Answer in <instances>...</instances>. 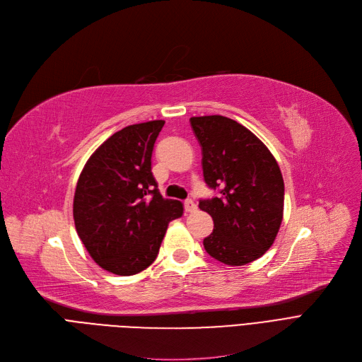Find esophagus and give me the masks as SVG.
I'll return each mask as SVG.
<instances>
[{
	"label": "esophagus",
	"instance_id": "1",
	"mask_svg": "<svg viewBox=\"0 0 362 362\" xmlns=\"http://www.w3.org/2000/svg\"><path fill=\"white\" fill-rule=\"evenodd\" d=\"M197 204H195V201L194 199H186L185 201V210L187 211V213H195L197 211Z\"/></svg>",
	"mask_w": 362,
	"mask_h": 362
}]
</instances>
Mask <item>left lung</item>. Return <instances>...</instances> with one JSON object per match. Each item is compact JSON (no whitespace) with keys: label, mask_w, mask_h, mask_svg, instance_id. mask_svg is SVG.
Listing matches in <instances>:
<instances>
[{"label":"left lung","mask_w":362,"mask_h":362,"mask_svg":"<svg viewBox=\"0 0 362 362\" xmlns=\"http://www.w3.org/2000/svg\"><path fill=\"white\" fill-rule=\"evenodd\" d=\"M202 149L208 187L218 192L199 199L214 229L204 248L227 265H245L273 245L283 218L284 183L269 148L238 122L223 116L192 117Z\"/></svg>","instance_id":"obj_1"}]
</instances>
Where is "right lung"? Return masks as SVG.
<instances>
[{
  "label": "right lung",
  "instance_id": "right-lung-1",
  "mask_svg": "<svg viewBox=\"0 0 362 362\" xmlns=\"http://www.w3.org/2000/svg\"><path fill=\"white\" fill-rule=\"evenodd\" d=\"M163 126L154 120L114 133L90 156L76 186V232L92 259L112 274L149 267L168 223L183 214L180 201L161 197L151 171Z\"/></svg>",
  "mask_w": 362,
  "mask_h": 362
}]
</instances>
